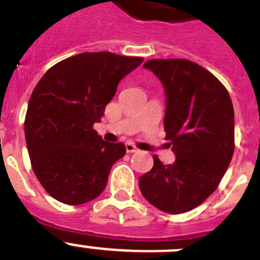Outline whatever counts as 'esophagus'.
Listing matches in <instances>:
<instances>
[{
	"label": "esophagus",
	"mask_w": 260,
	"mask_h": 260,
	"mask_svg": "<svg viewBox=\"0 0 260 260\" xmlns=\"http://www.w3.org/2000/svg\"><path fill=\"white\" fill-rule=\"evenodd\" d=\"M125 147L127 153H134V152H138V148L134 146V144H132V143H126Z\"/></svg>",
	"instance_id": "34e87169"
}]
</instances>
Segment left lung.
<instances>
[{
  "instance_id": "1",
  "label": "left lung",
  "mask_w": 260,
  "mask_h": 260,
  "mask_svg": "<svg viewBox=\"0 0 260 260\" xmlns=\"http://www.w3.org/2000/svg\"><path fill=\"white\" fill-rule=\"evenodd\" d=\"M144 68L161 81L166 98L164 126L175 161L139 177L144 199L164 213L197 208L218 187L235 151V112L227 89L187 59H152Z\"/></svg>"
}]
</instances>
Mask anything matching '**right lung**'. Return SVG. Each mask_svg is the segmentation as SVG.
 <instances>
[{"instance_id":"right-lung-1","label":"right lung","mask_w":260,"mask_h":260,"mask_svg":"<svg viewBox=\"0 0 260 260\" xmlns=\"http://www.w3.org/2000/svg\"><path fill=\"white\" fill-rule=\"evenodd\" d=\"M142 58L82 52L51 67L30 95L24 122L33 171L47 193L67 205L86 204L106 188L123 143L104 142L101 122L118 83Z\"/></svg>"}]
</instances>
